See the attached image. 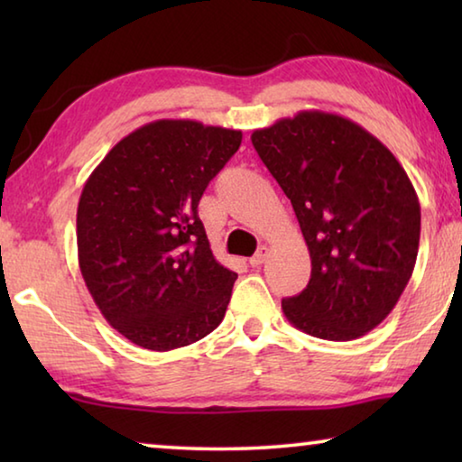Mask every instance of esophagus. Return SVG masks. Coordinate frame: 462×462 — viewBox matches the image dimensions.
I'll list each match as a JSON object with an SVG mask.
<instances>
[{
	"instance_id": "1",
	"label": "esophagus",
	"mask_w": 462,
	"mask_h": 462,
	"mask_svg": "<svg viewBox=\"0 0 462 462\" xmlns=\"http://www.w3.org/2000/svg\"><path fill=\"white\" fill-rule=\"evenodd\" d=\"M267 256H269V248L267 246H261L259 250H256V254L253 256V259H250V267H261V264L267 261Z\"/></svg>"
}]
</instances>
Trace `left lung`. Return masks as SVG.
I'll return each mask as SVG.
<instances>
[{"label":"left lung","instance_id":"1","mask_svg":"<svg viewBox=\"0 0 462 462\" xmlns=\"http://www.w3.org/2000/svg\"><path fill=\"white\" fill-rule=\"evenodd\" d=\"M253 146L293 212L311 259L285 318L316 338H361L400 301L416 267L420 201L393 152L356 122L303 109L254 130Z\"/></svg>","mask_w":462,"mask_h":462}]
</instances>
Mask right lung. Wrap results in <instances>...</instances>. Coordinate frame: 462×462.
Masks as SVG:
<instances>
[{
    "label": "right lung",
    "instance_id": "right-lung-1",
    "mask_svg": "<svg viewBox=\"0 0 462 462\" xmlns=\"http://www.w3.org/2000/svg\"><path fill=\"white\" fill-rule=\"evenodd\" d=\"M242 132L156 120L124 136L83 185L77 253L114 330L146 350L181 348L216 330L236 273L216 261L198 203Z\"/></svg>",
    "mask_w": 462,
    "mask_h": 462
}]
</instances>
